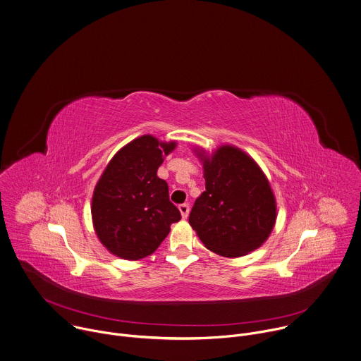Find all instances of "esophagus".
Segmentation results:
<instances>
[{
  "label": "esophagus",
  "mask_w": 361,
  "mask_h": 361,
  "mask_svg": "<svg viewBox=\"0 0 361 361\" xmlns=\"http://www.w3.org/2000/svg\"><path fill=\"white\" fill-rule=\"evenodd\" d=\"M178 209H180V212H181V216H183L184 219H187V216H188V214H190V204H187V202L180 204V205H178Z\"/></svg>",
  "instance_id": "obj_1"
}]
</instances>
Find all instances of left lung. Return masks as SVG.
I'll return each mask as SVG.
<instances>
[{
	"instance_id": "obj_1",
	"label": "left lung",
	"mask_w": 361,
	"mask_h": 361,
	"mask_svg": "<svg viewBox=\"0 0 361 361\" xmlns=\"http://www.w3.org/2000/svg\"><path fill=\"white\" fill-rule=\"evenodd\" d=\"M202 163L205 191L195 200L188 222L207 250L239 258L258 250L276 222V198L258 163L232 145L211 156L194 149Z\"/></svg>"
}]
</instances>
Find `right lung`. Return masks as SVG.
Here are the masks:
<instances>
[{"label":"right lung","instance_id":"obj_1","mask_svg":"<svg viewBox=\"0 0 361 361\" xmlns=\"http://www.w3.org/2000/svg\"><path fill=\"white\" fill-rule=\"evenodd\" d=\"M177 143L140 136L109 161L92 197V221L102 245L113 255L139 261L152 255L181 219L157 170Z\"/></svg>","mask_w":361,"mask_h":361}]
</instances>
